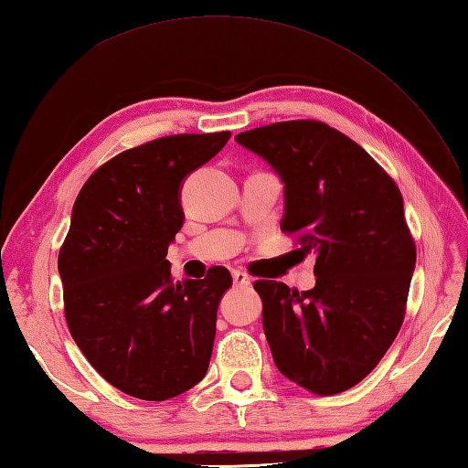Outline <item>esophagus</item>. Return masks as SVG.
<instances>
[{
    "label": "esophagus",
    "instance_id": "esophagus-1",
    "mask_svg": "<svg viewBox=\"0 0 468 468\" xmlns=\"http://www.w3.org/2000/svg\"><path fill=\"white\" fill-rule=\"evenodd\" d=\"M233 283L237 287H247V285H251V277L243 271H233Z\"/></svg>",
    "mask_w": 468,
    "mask_h": 468
}]
</instances>
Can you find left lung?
<instances>
[{
	"label": "left lung",
	"instance_id": "left-lung-1",
	"mask_svg": "<svg viewBox=\"0 0 468 468\" xmlns=\"http://www.w3.org/2000/svg\"><path fill=\"white\" fill-rule=\"evenodd\" d=\"M283 183L285 233L315 253V285L257 282L263 332L285 378L337 394L370 374L399 334L416 265L399 186L352 138L317 121L235 136Z\"/></svg>",
	"mask_w": 468,
	"mask_h": 468
}]
</instances>
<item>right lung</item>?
<instances>
[{"label":"right lung","instance_id":"1","mask_svg":"<svg viewBox=\"0 0 468 468\" xmlns=\"http://www.w3.org/2000/svg\"><path fill=\"white\" fill-rule=\"evenodd\" d=\"M229 136L131 148L98 168L74 203L58 257L69 334L94 370L134 399H175L207 374L231 273L213 267L205 280L175 283L166 251L185 223V178Z\"/></svg>","mask_w":468,"mask_h":468}]
</instances>
